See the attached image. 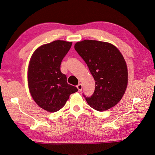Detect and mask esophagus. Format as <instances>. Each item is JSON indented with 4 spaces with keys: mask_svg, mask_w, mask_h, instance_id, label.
Returning <instances> with one entry per match:
<instances>
[{
    "mask_svg": "<svg viewBox=\"0 0 155 155\" xmlns=\"http://www.w3.org/2000/svg\"><path fill=\"white\" fill-rule=\"evenodd\" d=\"M77 88H78V91H79V92H81V91H82L83 86H82V85H81V83H79V84H78V85H77Z\"/></svg>",
    "mask_w": 155,
    "mask_h": 155,
    "instance_id": "obj_1",
    "label": "esophagus"
}]
</instances>
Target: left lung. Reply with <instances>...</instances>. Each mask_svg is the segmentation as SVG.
<instances>
[{
	"label": "left lung",
	"mask_w": 155,
	"mask_h": 155,
	"mask_svg": "<svg viewBox=\"0 0 155 155\" xmlns=\"http://www.w3.org/2000/svg\"><path fill=\"white\" fill-rule=\"evenodd\" d=\"M74 48L85 61L95 81L93 94L85 97L97 111H105L121 100L128 82V72L122 54L115 46L106 42L84 40Z\"/></svg>",
	"instance_id": "8db88e82"
}]
</instances>
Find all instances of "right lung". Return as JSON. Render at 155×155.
Listing matches in <instances>:
<instances>
[{
  "instance_id": "obj_1",
  "label": "right lung",
  "mask_w": 155,
  "mask_h": 155,
  "mask_svg": "<svg viewBox=\"0 0 155 155\" xmlns=\"http://www.w3.org/2000/svg\"><path fill=\"white\" fill-rule=\"evenodd\" d=\"M72 42L55 41L41 46L33 54L28 70V83L33 99L42 109L54 112L64 107L71 94L78 90L67 83L61 63Z\"/></svg>"
}]
</instances>
